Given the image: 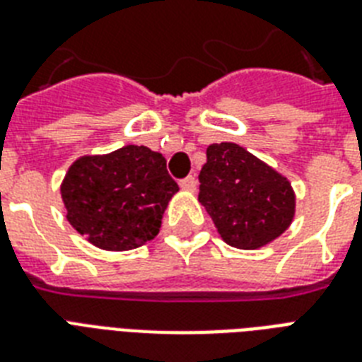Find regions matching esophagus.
I'll use <instances>...</instances> for the list:
<instances>
[{"label": "esophagus", "instance_id": "1", "mask_svg": "<svg viewBox=\"0 0 362 362\" xmlns=\"http://www.w3.org/2000/svg\"><path fill=\"white\" fill-rule=\"evenodd\" d=\"M180 187L182 189H187V192H195V187H197V180H195V176H186V178H182Z\"/></svg>", "mask_w": 362, "mask_h": 362}]
</instances>
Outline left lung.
I'll use <instances>...</instances> for the list:
<instances>
[{"label": "left lung", "mask_w": 362, "mask_h": 362, "mask_svg": "<svg viewBox=\"0 0 362 362\" xmlns=\"http://www.w3.org/2000/svg\"><path fill=\"white\" fill-rule=\"evenodd\" d=\"M199 182V201L229 246L255 250L291 223V184L235 142L206 148Z\"/></svg>", "instance_id": "obj_1"}]
</instances>
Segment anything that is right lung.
<instances>
[{"mask_svg": "<svg viewBox=\"0 0 362 362\" xmlns=\"http://www.w3.org/2000/svg\"><path fill=\"white\" fill-rule=\"evenodd\" d=\"M178 192L167 161L146 146L81 158L62 186L67 220L103 250L142 246L159 233L163 210Z\"/></svg>", "mask_w": 362, "mask_h": 362, "instance_id": "add662e5", "label": "right lung"}]
</instances>
